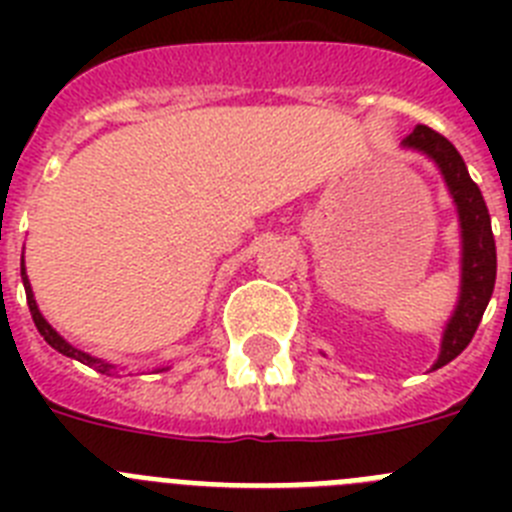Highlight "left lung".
<instances>
[{
	"instance_id": "left-lung-1",
	"label": "left lung",
	"mask_w": 512,
	"mask_h": 512,
	"mask_svg": "<svg viewBox=\"0 0 512 512\" xmlns=\"http://www.w3.org/2000/svg\"><path fill=\"white\" fill-rule=\"evenodd\" d=\"M402 146L425 153L438 166L443 182L449 187V194L454 197L456 212H459L461 292L454 315L443 330L441 354L433 364V369H441L469 346L479 328V320L485 315L497 277L495 235H492L485 197L472 182L464 158L459 156V151L451 146L449 140L436 130L418 125L408 138L402 140Z\"/></svg>"
}]
</instances>
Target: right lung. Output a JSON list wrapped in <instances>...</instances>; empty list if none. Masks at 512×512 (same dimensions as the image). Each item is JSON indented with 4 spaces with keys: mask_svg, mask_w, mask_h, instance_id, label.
<instances>
[{
    "mask_svg": "<svg viewBox=\"0 0 512 512\" xmlns=\"http://www.w3.org/2000/svg\"><path fill=\"white\" fill-rule=\"evenodd\" d=\"M20 274H22V284H25L27 307H30V315H33V320H35V328H38L40 336H43L45 341H48V346H53L58 351V354L69 356V359H76V361H81V364L94 366L97 372L117 374L115 372V369H117L115 364H110V361H102V359H94V356L84 354V351H79V348H74L69 341H63V338L58 336L56 330L51 328V323H48V320H45L43 315H40L38 302H35V297H33V289H30V279H27V274H25V259H22V264H20ZM166 369H169V366H166ZM161 372H164V369H161Z\"/></svg>",
    "mask_w": 512,
    "mask_h": 512,
    "instance_id": "add662e5",
    "label": "right lung"
}]
</instances>
